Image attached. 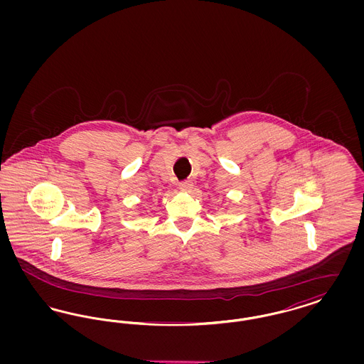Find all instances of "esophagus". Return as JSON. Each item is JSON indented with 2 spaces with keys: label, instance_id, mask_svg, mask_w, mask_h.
<instances>
[{
  "label": "esophagus",
  "instance_id": "34e87169",
  "mask_svg": "<svg viewBox=\"0 0 364 364\" xmlns=\"http://www.w3.org/2000/svg\"><path fill=\"white\" fill-rule=\"evenodd\" d=\"M178 188L183 191V192H190L191 188H192V181H191V180L180 181V183H178Z\"/></svg>",
  "mask_w": 364,
  "mask_h": 364
}]
</instances>
